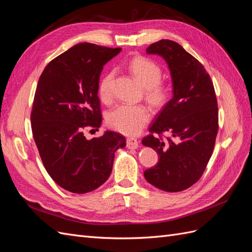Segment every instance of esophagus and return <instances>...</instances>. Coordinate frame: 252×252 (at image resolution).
I'll list each match as a JSON object with an SVG mask.
<instances>
[{
	"mask_svg": "<svg viewBox=\"0 0 252 252\" xmlns=\"http://www.w3.org/2000/svg\"><path fill=\"white\" fill-rule=\"evenodd\" d=\"M126 146L129 149H135L139 146V141L134 138H128L126 141Z\"/></svg>",
	"mask_w": 252,
	"mask_h": 252,
	"instance_id": "34e87169",
	"label": "esophagus"
}]
</instances>
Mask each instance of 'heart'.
<instances>
[{
	"label": "heart",
	"instance_id": "1",
	"mask_svg": "<svg viewBox=\"0 0 252 252\" xmlns=\"http://www.w3.org/2000/svg\"><path fill=\"white\" fill-rule=\"evenodd\" d=\"M129 70L144 86V95L155 107L163 106L170 95V87L161 80L162 67L146 57H135L128 63ZM114 71L106 72L98 83V94L104 102L112 98V80ZM150 119V109L146 105L121 104L111 109L107 116L108 125L121 133H139Z\"/></svg>",
	"mask_w": 252,
	"mask_h": 252
}]
</instances>
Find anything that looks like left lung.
Returning a JSON list of instances; mask_svg holds the SVG:
<instances>
[{
  "label": "left lung",
  "instance_id": "8db88e82",
  "mask_svg": "<svg viewBox=\"0 0 252 252\" xmlns=\"http://www.w3.org/2000/svg\"><path fill=\"white\" fill-rule=\"evenodd\" d=\"M146 52L162 56L168 64L173 97L142 140L159 157L144 177L158 189L178 192L201 179L212 156L219 130L216 91L204 66L178 43L161 40Z\"/></svg>",
  "mask_w": 252,
  "mask_h": 252
}]
</instances>
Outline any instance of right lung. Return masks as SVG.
Listing matches in <instances>:
<instances>
[{"label":"right lung","instance_id":"obj_1","mask_svg":"<svg viewBox=\"0 0 252 252\" xmlns=\"http://www.w3.org/2000/svg\"><path fill=\"white\" fill-rule=\"evenodd\" d=\"M121 50L77 44L50 61L37 82L30 114L33 139L45 169L67 191L86 193L104 184L114 152L126 145L114 131L91 140L83 132L102 124L100 74Z\"/></svg>","mask_w":252,"mask_h":252}]
</instances>
